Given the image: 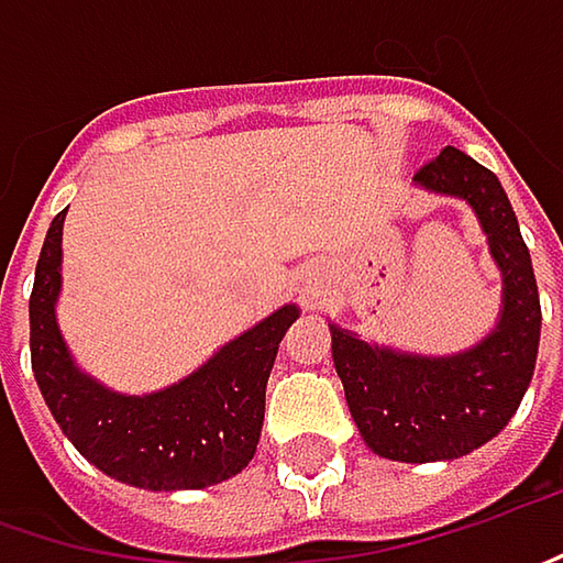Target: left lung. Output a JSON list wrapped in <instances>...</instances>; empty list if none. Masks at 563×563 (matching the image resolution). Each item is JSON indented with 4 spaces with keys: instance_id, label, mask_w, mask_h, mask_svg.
<instances>
[{
    "instance_id": "obj_1",
    "label": "left lung",
    "mask_w": 563,
    "mask_h": 563,
    "mask_svg": "<svg viewBox=\"0 0 563 563\" xmlns=\"http://www.w3.org/2000/svg\"><path fill=\"white\" fill-rule=\"evenodd\" d=\"M413 181L474 208L503 272L500 320L477 345L442 358L368 345L330 323L333 365L349 413L375 455L410 464L452 462L490 442L519 410L536 372L542 303L529 246L490 169L445 146Z\"/></svg>"
}]
</instances>
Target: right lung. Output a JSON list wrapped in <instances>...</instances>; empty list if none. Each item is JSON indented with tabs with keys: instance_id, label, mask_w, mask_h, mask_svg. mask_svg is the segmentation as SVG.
<instances>
[{
	"instance_id": "1",
	"label": "right lung",
	"mask_w": 563,
	"mask_h": 563,
	"mask_svg": "<svg viewBox=\"0 0 563 563\" xmlns=\"http://www.w3.org/2000/svg\"><path fill=\"white\" fill-rule=\"evenodd\" d=\"M63 218L47 230L27 301L31 368L63 435L108 477L143 490H201L240 474L256 455L268 372L298 307L285 303L179 384L143 397L108 390L79 372L57 327Z\"/></svg>"
}]
</instances>
